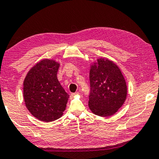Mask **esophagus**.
<instances>
[{
  "label": "esophagus",
  "instance_id": "1",
  "mask_svg": "<svg viewBox=\"0 0 159 159\" xmlns=\"http://www.w3.org/2000/svg\"><path fill=\"white\" fill-rule=\"evenodd\" d=\"M79 95V93H71V94H70V98H73V97H74L75 95Z\"/></svg>",
  "mask_w": 159,
  "mask_h": 159
}]
</instances>
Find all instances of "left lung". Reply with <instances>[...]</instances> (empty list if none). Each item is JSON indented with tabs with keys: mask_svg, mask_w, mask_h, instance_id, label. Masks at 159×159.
<instances>
[{
	"mask_svg": "<svg viewBox=\"0 0 159 159\" xmlns=\"http://www.w3.org/2000/svg\"><path fill=\"white\" fill-rule=\"evenodd\" d=\"M89 78L90 110L101 117L113 115L124 104L127 93L119 67L108 59L100 58L90 66Z\"/></svg>",
	"mask_w": 159,
	"mask_h": 159,
	"instance_id": "8db88e82",
	"label": "left lung"
}]
</instances>
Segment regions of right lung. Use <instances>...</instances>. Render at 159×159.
<instances>
[{"label":"right lung","instance_id":"right-lung-1","mask_svg":"<svg viewBox=\"0 0 159 159\" xmlns=\"http://www.w3.org/2000/svg\"><path fill=\"white\" fill-rule=\"evenodd\" d=\"M59 64L43 59L30 69L23 83L25 105L39 120L49 122L59 119L66 110L69 95L57 79Z\"/></svg>","mask_w":159,"mask_h":159}]
</instances>
